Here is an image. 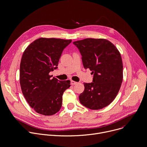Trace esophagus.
<instances>
[{
  "label": "esophagus",
  "instance_id": "esophagus-1",
  "mask_svg": "<svg viewBox=\"0 0 147 147\" xmlns=\"http://www.w3.org/2000/svg\"><path fill=\"white\" fill-rule=\"evenodd\" d=\"M77 84V82H75V81H71V85H76V84Z\"/></svg>",
  "mask_w": 147,
  "mask_h": 147
}]
</instances>
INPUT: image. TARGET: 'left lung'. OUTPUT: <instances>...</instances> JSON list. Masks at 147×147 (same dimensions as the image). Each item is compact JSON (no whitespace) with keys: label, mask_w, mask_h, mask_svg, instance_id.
<instances>
[{"label":"left lung","mask_w":147,"mask_h":147,"mask_svg":"<svg viewBox=\"0 0 147 147\" xmlns=\"http://www.w3.org/2000/svg\"><path fill=\"white\" fill-rule=\"evenodd\" d=\"M82 55L85 69L93 74V82L84 83L79 100L82 105L98 110L116 98L123 79V65L116 47L105 39L86 38L73 42Z\"/></svg>","instance_id":"1"}]
</instances>
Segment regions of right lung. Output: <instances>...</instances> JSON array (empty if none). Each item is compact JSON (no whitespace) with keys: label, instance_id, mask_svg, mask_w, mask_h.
I'll return each mask as SVG.
<instances>
[{"label":"right lung","instance_id":"obj_1","mask_svg":"<svg viewBox=\"0 0 147 147\" xmlns=\"http://www.w3.org/2000/svg\"><path fill=\"white\" fill-rule=\"evenodd\" d=\"M71 40L40 38L25 49L20 64L22 93L34 110L45 116L57 113L62 107L63 92L70 81H59L49 75L57 69L63 49Z\"/></svg>","mask_w":147,"mask_h":147}]
</instances>
